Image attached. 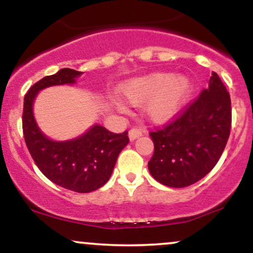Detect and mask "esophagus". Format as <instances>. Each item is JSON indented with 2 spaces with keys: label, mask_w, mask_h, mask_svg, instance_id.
I'll use <instances>...</instances> for the list:
<instances>
[{
  "label": "esophagus",
  "mask_w": 253,
  "mask_h": 253,
  "mask_svg": "<svg viewBox=\"0 0 253 253\" xmlns=\"http://www.w3.org/2000/svg\"><path fill=\"white\" fill-rule=\"evenodd\" d=\"M141 134H143V132H141V130L139 128H132V129L128 130V138H129L130 141L135 140L136 138L141 136Z\"/></svg>",
  "instance_id": "esophagus-1"
}]
</instances>
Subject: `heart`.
Masks as SVG:
<instances>
[{"label":"heart","instance_id":"1","mask_svg":"<svg viewBox=\"0 0 253 253\" xmlns=\"http://www.w3.org/2000/svg\"><path fill=\"white\" fill-rule=\"evenodd\" d=\"M119 94L130 106L144 104V113L152 123H169L181 112L193 94L194 83L185 75L152 72L130 78L119 86ZM119 109H126L121 101H115Z\"/></svg>","mask_w":253,"mask_h":253}]
</instances>
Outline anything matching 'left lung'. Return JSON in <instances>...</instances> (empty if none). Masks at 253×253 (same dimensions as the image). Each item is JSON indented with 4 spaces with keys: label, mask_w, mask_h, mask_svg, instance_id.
<instances>
[{
    "label": "left lung",
    "mask_w": 253,
    "mask_h": 253,
    "mask_svg": "<svg viewBox=\"0 0 253 253\" xmlns=\"http://www.w3.org/2000/svg\"><path fill=\"white\" fill-rule=\"evenodd\" d=\"M231 97L215 72L208 88L175 121L151 132L155 152L149 171L157 182L184 188L215 167L231 130Z\"/></svg>",
    "instance_id": "8db88e82"
}]
</instances>
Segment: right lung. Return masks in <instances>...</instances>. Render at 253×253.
<instances>
[{"instance_id":"1","label":"right lung","mask_w":253,"mask_h":253,"mask_svg":"<svg viewBox=\"0 0 253 253\" xmlns=\"http://www.w3.org/2000/svg\"><path fill=\"white\" fill-rule=\"evenodd\" d=\"M81 75V71L66 68L34 84L25 96L22 128L27 149L43 175L65 189L90 193L108 182L119 153L129 141L127 130L117 134L95 124L77 138L57 141L43 134L33 113L40 90L75 84Z\"/></svg>"}]
</instances>
